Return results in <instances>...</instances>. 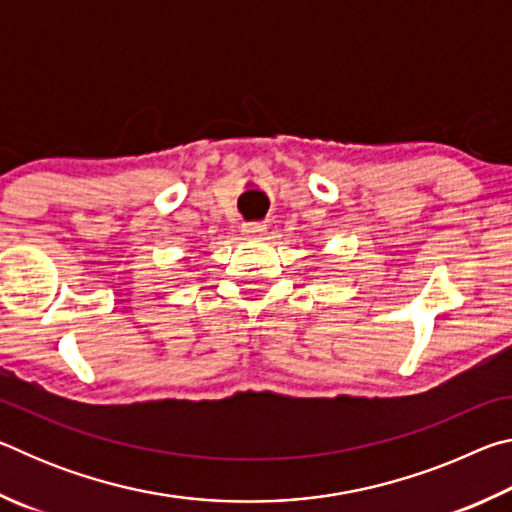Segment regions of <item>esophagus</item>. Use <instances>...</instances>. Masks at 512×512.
Wrapping results in <instances>:
<instances>
[{
	"mask_svg": "<svg viewBox=\"0 0 512 512\" xmlns=\"http://www.w3.org/2000/svg\"><path fill=\"white\" fill-rule=\"evenodd\" d=\"M241 232H244V235L250 239H259V237H264L266 225L264 223H246L244 228H241Z\"/></svg>",
	"mask_w": 512,
	"mask_h": 512,
	"instance_id": "34e87169",
	"label": "esophagus"
}]
</instances>
